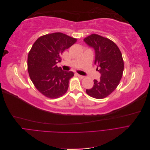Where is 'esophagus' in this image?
Listing matches in <instances>:
<instances>
[{"label":"esophagus","mask_w":150,"mask_h":150,"mask_svg":"<svg viewBox=\"0 0 150 150\" xmlns=\"http://www.w3.org/2000/svg\"><path fill=\"white\" fill-rule=\"evenodd\" d=\"M77 76H78L80 79H83V78H84V76H83L80 75V74H77Z\"/></svg>","instance_id":"obj_1"}]
</instances>
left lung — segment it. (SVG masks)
<instances>
[{
    "instance_id": "left-lung-1",
    "label": "left lung",
    "mask_w": 150,
    "mask_h": 150,
    "mask_svg": "<svg viewBox=\"0 0 150 150\" xmlns=\"http://www.w3.org/2000/svg\"><path fill=\"white\" fill-rule=\"evenodd\" d=\"M84 41L94 49L95 64L101 74L100 80H94L93 87L86 89V93L96 99L105 98L115 91L122 78L124 66L122 54L113 41L97 34L85 38Z\"/></svg>"
}]
</instances>
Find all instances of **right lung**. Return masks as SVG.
<instances>
[{"mask_svg":"<svg viewBox=\"0 0 150 150\" xmlns=\"http://www.w3.org/2000/svg\"><path fill=\"white\" fill-rule=\"evenodd\" d=\"M77 40L61 33L43 35L37 40L28 56V71L38 91L47 98L63 96L69 87L73 71H63L56 64L60 55Z\"/></svg>","mask_w":150,"mask_h":150,"instance_id":"1","label":"right lung"}]
</instances>
